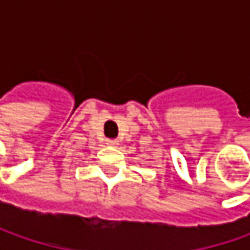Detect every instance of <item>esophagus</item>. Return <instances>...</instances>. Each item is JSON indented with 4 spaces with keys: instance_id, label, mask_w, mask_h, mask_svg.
Wrapping results in <instances>:
<instances>
[{
    "instance_id": "obj_1",
    "label": "esophagus",
    "mask_w": 250,
    "mask_h": 250,
    "mask_svg": "<svg viewBox=\"0 0 250 250\" xmlns=\"http://www.w3.org/2000/svg\"><path fill=\"white\" fill-rule=\"evenodd\" d=\"M107 145H108V146H112V147H115V146H118V140L108 139L107 140Z\"/></svg>"
}]
</instances>
